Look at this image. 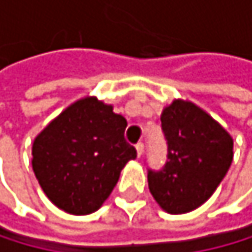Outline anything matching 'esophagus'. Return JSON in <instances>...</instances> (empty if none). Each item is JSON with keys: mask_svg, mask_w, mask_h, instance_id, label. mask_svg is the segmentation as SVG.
I'll return each mask as SVG.
<instances>
[{"mask_svg": "<svg viewBox=\"0 0 252 252\" xmlns=\"http://www.w3.org/2000/svg\"><path fill=\"white\" fill-rule=\"evenodd\" d=\"M135 149H137V154H138V157H141L143 156V151H145V145L140 141V143H137L135 145Z\"/></svg>", "mask_w": 252, "mask_h": 252, "instance_id": "obj_1", "label": "esophagus"}]
</instances>
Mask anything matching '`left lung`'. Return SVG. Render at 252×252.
<instances>
[{"mask_svg": "<svg viewBox=\"0 0 252 252\" xmlns=\"http://www.w3.org/2000/svg\"><path fill=\"white\" fill-rule=\"evenodd\" d=\"M168 145L161 169L148 168L149 191L169 214H185L214 194L232 163V138L189 101L175 100L161 114Z\"/></svg>", "mask_w": 252, "mask_h": 252, "instance_id": "8db88e82", "label": "left lung"}]
</instances>
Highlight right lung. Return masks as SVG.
Wrapping results in <instances>:
<instances>
[{
  "label": "right lung",
  "instance_id": "add662e5",
  "mask_svg": "<svg viewBox=\"0 0 252 252\" xmlns=\"http://www.w3.org/2000/svg\"><path fill=\"white\" fill-rule=\"evenodd\" d=\"M126 118L96 98H83L63 111L39 134L32 166L44 194L69 214L98 209L137 151L125 138Z\"/></svg>",
  "mask_w": 252,
  "mask_h": 252
}]
</instances>
